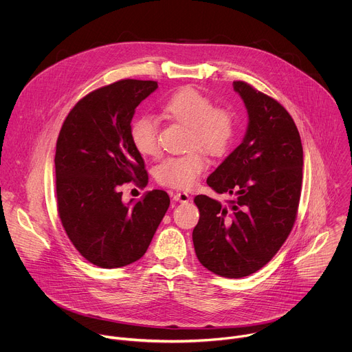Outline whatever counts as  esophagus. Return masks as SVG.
Instances as JSON below:
<instances>
[{
    "instance_id": "34e87169",
    "label": "esophagus",
    "mask_w": 352,
    "mask_h": 352,
    "mask_svg": "<svg viewBox=\"0 0 352 352\" xmlns=\"http://www.w3.org/2000/svg\"><path fill=\"white\" fill-rule=\"evenodd\" d=\"M174 200H177L179 204H188L190 200V196L186 192H177L174 193Z\"/></svg>"
}]
</instances>
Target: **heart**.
<instances>
[{
    "instance_id": "b5f03b06",
    "label": "heart",
    "mask_w": 352,
    "mask_h": 352,
    "mask_svg": "<svg viewBox=\"0 0 352 352\" xmlns=\"http://www.w3.org/2000/svg\"><path fill=\"white\" fill-rule=\"evenodd\" d=\"M171 120L188 126L186 148L199 147L210 156H220L230 147L236 132L234 114L217 107L212 100L195 89L185 87L171 94L162 107ZM129 138L136 152L143 157H153L160 152L157 124L150 117H139L129 126ZM208 168L206 157L199 150L167 157L155 170L160 185L188 189Z\"/></svg>"
}]
</instances>
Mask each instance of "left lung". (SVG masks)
<instances>
[{
	"instance_id": "8db88e82",
	"label": "left lung",
	"mask_w": 352,
	"mask_h": 352,
	"mask_svg": "<svg viewBox=\"0 0 352 352\" xmlns=\"http://www.w3.org/2000/svg\"><path fill=\"white\" fill-rule=\"evenodd\" d=\"M249 124L242 143L208 178L227 205L197 195L195 252L208 270L239 278L262 269L289 235L302 186L304 150L296 125L273 97L235 80Z\"/></svg>"
}]
</instances>
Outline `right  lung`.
<instances>
[{
  "instance_id": "1",
  "label": "right lung",
  "mask_w": 352,
  "mask_h": 352,
  "mask_svg": "<svg viewBox=\"0 0 352 352\" xmlns=\"http://www.w3.org/2000/svg\"><path fill=\"white\" fill-rule=\"evenodd\" d=\"M157 89L155 80L122 79L86 94L67 116L56 150L57 209L78 252L116 269L140 259L168 206L153 189L125 205L121 186L147 185V171L129 126L135 109Z\"/></svg>"
}]
</instances>
